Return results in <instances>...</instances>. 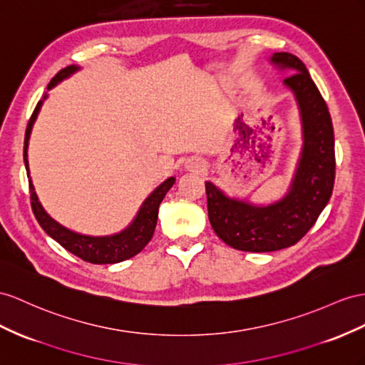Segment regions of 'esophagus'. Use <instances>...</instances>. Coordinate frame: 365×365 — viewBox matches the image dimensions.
<instances>
[{
    "label": "esophagus",
    "mask_w": 365,
    "mask_h": 365,
    "mask_svg": "<svg viewBox=\"0 0 365 365\" xmlns=\"http://www.w3.org/2000/svg\"><path fill=\"white\" fill-rule=\"evenodd\" d=\"M185 168H186V170H188V171H191V173H195V174H199V173L205 171V163H203V160H202V158H197V157H192V158H190V160H188V162H186Z\"/></svg>",
    "instance_id": "obj_1"
}]
</instances>
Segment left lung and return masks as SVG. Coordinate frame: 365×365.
<instances>
[{
    "label": "left lung",
    "instance_id": "obj_1",
    "mask_svg": "<svg viewBox=\"0 0 365 365\" xmlns=\"http://www.w3.org/2000/svg\"><path fill=\"white\" fill-rule=\"evenodd\" d=\"M269 61L293 72L284 85L294 93L302 123L301 157L287 194L273 203L256 205L205 182L214 232L227 245L251 253L277 251L301 240L329 203L334 185V134L325 100L296 55L276 52Z\"/></svg>",
    "mask_w": 365,
    "mask_h": 365
}]
</instances>
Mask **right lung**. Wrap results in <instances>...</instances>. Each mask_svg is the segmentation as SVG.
Masks as SVG:
<instances>
[{
	"instance_id": "obj_1",
	"label": "right lung",
	"mask_w": 365,
	"mask_h": 365,
	"mask_svg": "<svg viewBox=\"0 0 365 365\" xmlns=\"http://www.w3.org/2000/svg\"><path fill=\"white\" fill-rule=\"evenodd\" d=\"M80 71V66H76V64H71V66L61 69L57 76H55L51 83L48 85V91L52 89L53 86H57L60 81L64 78H69L72 73H76ZM48 98V93L43 97V100L38 101L36 105L34 114L27 123L26 128V135H24V165H26V171L27 177H29V190H31V205H32V211L35 214V219L38 220L40 227L48 232V235L57 240L58 244L66 248L69 253L76 255L77 257L83 259L85 262L91 264H118L123 262L126 259L134 257L142 251L148 242L153 239L154 230L157 225V217H158V207L166 195V192L173 188V185L175 182V177H170L166 179L162 185H158L157 188L148 195L145 202L140 207L137 216L134 220L130 222V225L125 228L123 231L117 232V235L112 236H86V235H80V232L71 231L66 227L60 225L58 222H55L48 212L44 211L43 205L38 200V195L35 192V188L31 180V171H29V160H27V148H29V138L32 133V126L36 120V115L43 106V101Z\"/></svg>"
}]
</instances>
